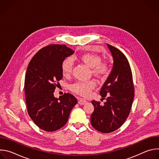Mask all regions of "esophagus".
I'll return each instance as SVG.
<instances>
[{
    "label": "esophagus",
    "mask_w": 159,
    "mask_h": 159,
    "mask_svg": "<svg viewBox=\"0 0 159 159\" xmlns=\"http://www.w3.org/2000/svg\"><path fill=\"white\" fill-rule=\"evenodd\" d=\"M78 103L80 105H84L87 103V101L85 99H83L82 98H79V99H78Z\"/></svg>",
    "instance_id": "1"
}]
</instances>
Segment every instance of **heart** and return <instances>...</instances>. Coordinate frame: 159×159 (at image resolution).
<instances>
[{"mask_svg":"<svg viewBox=\"0 0 159 159\" xmlns=\"http://www.w3.org/2000/svg\"><path fill=\"white\" fill-rule=\"evenodd\" d=\"M80 61L91 69L92 75L100 80H104L109 73V66L107 62L102 61L101 57L93 53H85L79 57ZM74 63L71 58L67 57L61 63V71L64 76L71 75ZM96 82L90 80L87 82H77L69 87L72 92L81 96H87L96 87Z\"/></svg>","mask_w":159,"mask_h":159,"instance_id":"b5f03b06","label":"heart"}]
</instances>
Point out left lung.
Instances as JSON below:
<instances>
[{
    "mask_svg": "<svg viewBox=\"0 0 159 159\" xmlns=\"http://www.w3.org/2000/svg\"><path fill=\"white\" fill-rule=\"evenodd\" d=\"M112 57L113 67L100 90L101 104L92 101L94 107L90 117L92 126L98 131L108 133L120 128L128 117L134 98V88L131 67L125 55L118 48L107 44Z\"/></svg>",
    "mask_w": 159,
    "mask_h": 159,
    "instance_id": "8db88e82",
    "label": "left lung"
}]
</instances>
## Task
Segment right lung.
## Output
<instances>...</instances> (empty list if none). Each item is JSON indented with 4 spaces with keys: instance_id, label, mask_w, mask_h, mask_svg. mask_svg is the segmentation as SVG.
Returning a JSON list of instances; mask_svg holds the SVG:
<instances>
[{
    "instance_id": "1",
    "label": "right lung",
    "mask_w": 159,
    "mask_h": 159,
    "mask_svg": "<svg viewBox=\"0 0 159 159\" xmlns=\"http://www.w3.org/2000/svg\"><path fill=\"white\" fill-rule=\"evenodd\" d=\"M74 53L65 44H52L39 50L28 64L25 93L28 115L41 129L51 132L63 127L77 103L72 94L56 98L53 93L62 79L61 63Z\"/></svg>"
}]
</instances>
